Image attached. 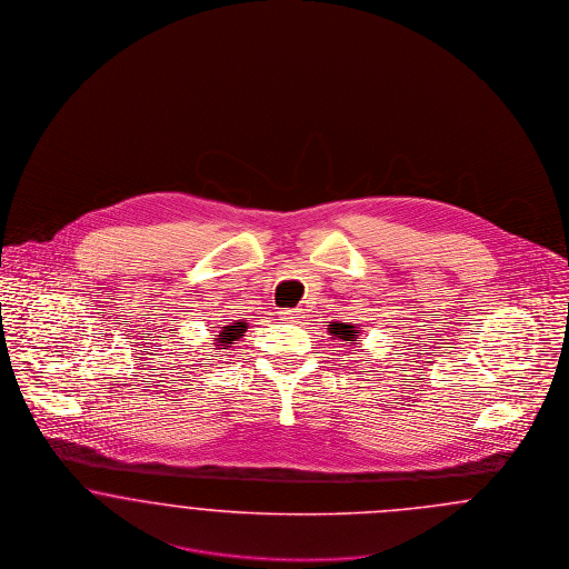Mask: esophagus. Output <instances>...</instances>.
<instances>
[{
  "instance_id": "esophagus-1",
  "label": "esophagus",
  "mask_w": 569,
  "mask_h": 569,
  "mask_svg": "<svg viewBox=\"0 0 569 569\" xmlns=\"http://www.w3.org/2000/svg\"><path fill=\"white\" fill-rule=\"evenodd\" d=\"M300 318H302L300 309H283L281 311V320H286V322H298Z\"/></svg>"
}]
</instances>
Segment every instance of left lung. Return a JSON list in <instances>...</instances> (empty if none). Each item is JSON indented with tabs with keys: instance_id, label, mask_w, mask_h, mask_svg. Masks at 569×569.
<instances>
[{
	"instance_id": "1",
	"label": "left lung",
	"mask_w": 569,
	"mask_h": 569,
	"mask_svg": "<svg viewBox=\"0 0 569 569\" xmlns=\"http://www.w3.org/2000/svg\"><path fill=\"white\" fill-rule=\"evenodd\" d=\"M328 332L346 343H353L358 339V326L350 325V322H330Z\"/></svg>"
}]
</instances>
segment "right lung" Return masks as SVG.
<instances>
[{"mask_svg":"<svg viewBox=\"0 0 569 569\" xmlns=\"http://www.w3.org/2000/svg\"><path fill=\"white\" fill-rule=\"evenodd\" d=\"M244 330H247V322H234V325L223 326L216 339L219 350H228L234 341H239L243 337Z\"/></svg>","mask_w":569,"mask_h":569,"instance_id":"right-lung-1","label":"right lung"}]
</instances>
